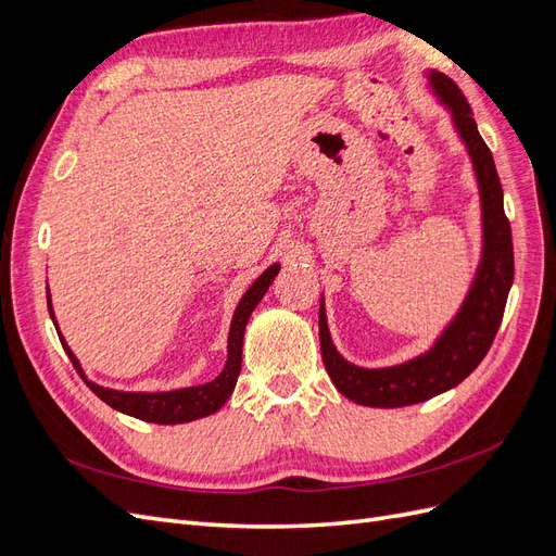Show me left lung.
<instances>
[{"instance_id":"8db88e82","label":"left lung","mask_w":556,"mask_h":556,"mask_svg":"<svg viewBox=\"0 0 556 556\" xmlns=\"http://www.w3.org/2000/svg\"><path fill=\"white\" fill-rule=\"evenodd\" d=\"M429 88L450 111L466 153L473 164L480 192L482 252L464 304L433 345L408 362L364 368L336 350L327 327L325 296L319 299V350L331 382L343 396L371 408H401L439 396L457 387L490 352L513 288L515 262L510 223L503 213V190L490 148L482 141L457 83L441 72H427Z\"/></svg>"}]
</instances>
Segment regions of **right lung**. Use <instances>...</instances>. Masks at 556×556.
Masks as SVG:
<instances>
[{"label":"right lung","mask_w":556,"mask_h":556,"mask_svg":"<svg viewBox=\"0 0 556 556\" xmlns=\"http://www.w3.org/2000/svg\"><path fill=\"white\" fill-rule=\"evenodd\" d=\"M280 271V264H271L266 271L250 285L248 292L241 296L237 311H233L231 317V327H229V339H227V364L223 368V374L213 378L211 382L197 384V387H182V390H172V392H121V390H109V387L97 384L92 380L86 378L80 368V362L76 359V355L72 352V348L66 345L64 336L58 331L62 348L66 355H70L74 368L78 371V376L86 380V384L90 390L102 399L104 403L113 410H121L125 415H131L137 419H143V422H153V425H185L192 422V419L213 415L215 410H220L227 399L231 396L233 387H237L239 374H241V355H243V333H245V325L255 311V306L262 301V296L266 294L268 285L274 282V278ZM48 292V288H46ZM48 296V311L50 317L55 323V313L53 306H50V292ZM58 329V323H55Z\"/></svg>","instance_id":"1"}]
</instances>
